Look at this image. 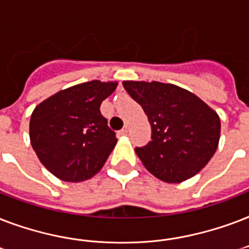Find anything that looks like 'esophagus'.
Here are the masks:
<instances>
[{
  "mask_svg": "<svg viewBox=\"0 0 249 249\" xmlns=\"http://www.w3.org/2000/svg\"><path fill=\"white\" fill-rule=\"evenodd\" d=\"M127 131H128V128H127V127H124V128H122V130L119 131V135H126Z\"/></svg>",
  "mask_w": 249,
  "mask_h": 249,
  "instance_id": "1",
  "label": "esophagus"
}]
</instances>
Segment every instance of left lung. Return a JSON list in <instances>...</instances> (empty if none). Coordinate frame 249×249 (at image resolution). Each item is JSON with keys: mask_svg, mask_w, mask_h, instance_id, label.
Returning <instances> with one entry per match:
<instances>
[{"mask_svg": "<svg viewBox=\"0 0 249 249\" xmlns=\"http://www.w3.org/2000/svg\"><path fill=\"white\" fill-rule=\"evenodd\" d=\"M122 84L151 123V142L135 148L148 171L167 183L197 174L218 146L221 122L217 113L174 84L132 80Z\"/></svg>", "mask_w": 249, "mask_h": 249, "instance_id": "left-lung-1", "label": "left lung"}]
</instances>
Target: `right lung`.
<instances>
[{"label":"right lung","instance_id":"add662e5","mask_svg":"<svg viewBox=\"0 0 249 249\" xmlns=\"http://www.w3.org/2000/svg\"><path fill=\"white\" fill-rule=\"evenodd\" d=\"M117 83L100 80L59 90L35 107L30 139L38 160L65 182H83L101 170L117 144L100 107Z\"/></svg>","mask_w":249,"mask_h":249}]
</instances>
